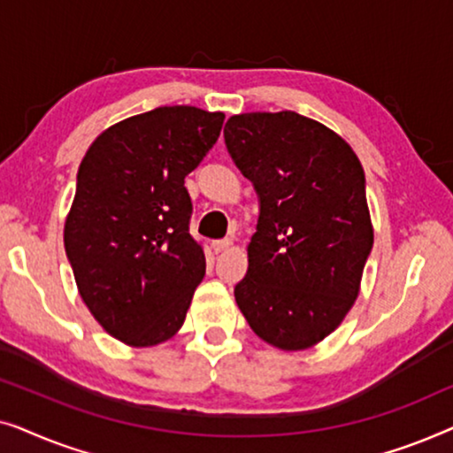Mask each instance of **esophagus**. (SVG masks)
<instances>
[{
    "label": "esophagus",
    "instance_id": "1",
    "mask_svg": "<svg viewBox=\"0 0 453 453\" xmlns=\"http://www.w3.org/2000/svg\"><path fill=\"white\" fill-rule=\"evenodd\" d=\"M233 245V241L231 239H222V241H214L212 243V251L214 253H222V251H226L228 247Z\"/></svg>",
    "mask_w": 453,
    "mask_h": 453
}]
</instances>
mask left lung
Returning a JSON list of instances; mask_svg holds the SVG:
<instances>
[{"mask_svg": "<svg viewBox=\"0 0 453 453\" xmlns=\"http://www.w3.org/2000/svg\"><path fill=\"white\" fill-rule=\"evenodd\" d=\"M225 144L259 197L234 301L264 342L311 349L355 305L373 247L361 160L295 111L233 115Z\"/></svg>", "mask_w": 453, "mask_h": 453, "instance_id": "8db88e82", "label": "left lung"}]
</instances>
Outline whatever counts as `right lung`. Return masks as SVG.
<instances>
[{
  "instance_id": "right-lung-1",
  "label": "right lung",
  "mask_w": 453,
  "mask_h": 453,
  "mask_svg": "<svg viewBox=\"0 0 453 453\" xmlns=\"http://www.w3.org/2000/svg\"><path fill=\"white\" fill-rule=\"evenodd\" d=\"M222 121L188 104L158 107L104 129L80 163L65 253L86 307L129 346L175 336L206 274L185 177Z\"/></svg>"
}]
</instances>
